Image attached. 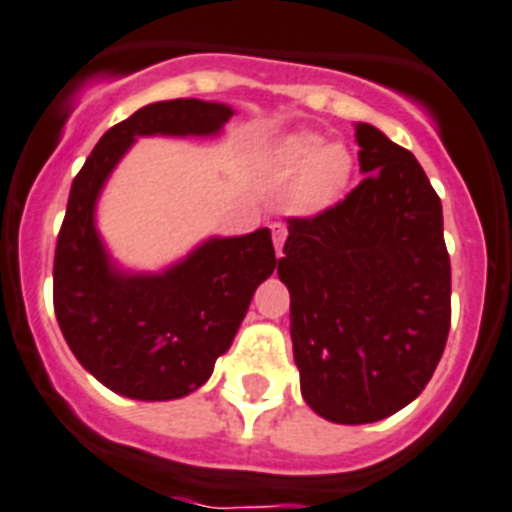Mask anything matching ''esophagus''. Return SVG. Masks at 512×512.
<instances>
[{"instance_id":"1","label":"esophagus","mask_w":512,"mask_h":512,"mask_svg":"<svg viewBox=\"0 0 512 512\" xmlns=\"http://www.w3.org/2000/svg\"><path fill=\"white\" fill-rule=\"evenodd\" d=\"M272 235H274V253H277V259L282 256V243H285V225L280 222H274L272 225Z\"/></svg>"}]
</instances>
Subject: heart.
<instances>
[{"mask_svg": "<svg viewBox=\"0 0 512 512\" xmlns=\"http://www.w3.org/2000/svg\"><path fill=\"white\" fill-rule=\"evenodd\" d=\"M277 177H293L287 206L298 217H316L340 204L353 175V156L342 143H324L319 133L298 130L274 143Z\"/></svg>", "mask_w": 512, "mask_h": 512, "instance_id": "1", "label": "heart"}]
</instances>
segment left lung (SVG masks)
<instances>
[{
	"label": "left lung",
	"instance_id": "left-lung-1",
	"mask_svg": "<svg viewBox=\"0 0 512 512\" xmlns=\"http://www.w3.org/2000/svg\"><path fill=\"white\" fill-rule=\"evenodd\" d=\"M356 141L361 185L324 214L287 219L277 266L301 395L332 424H374L413 403L450 332L442 201L382 130L356 122Z\"/></svg>",
	"mask_w": 512,
	"mask_h": 512
}]
</instances>
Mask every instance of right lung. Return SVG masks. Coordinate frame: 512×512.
Here are the masks:
<instances>
[{
  "mask_svg": "<svg viewBox=\"0 0 512 512\" xmlns=\"http://www.w3.org/2000/svg\"><path fill=\"white\" fill-rule=\"evenodd\" d=\"M232 114L219 101L146 104L101 135L73 180L54 251V314L80 366L122 398L154 403L198 390L277 266L269 227L206 238L159 272L117 264L96 227L101 190L138 138H211Z\"/></svg>",
  "mask_w": 512,
  "mask_h": 512,
  "instance_id": "obj_1",
  "label": "right lung"
}]
</instances>
